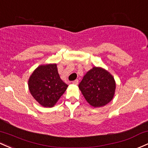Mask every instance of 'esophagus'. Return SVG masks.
Returning a JSON list of instances; mask_svg holds the SVG:
<instances>
[{
    "label": "esophagus",
    "instance_id": "obj_1",
    "mask_svg": "<svg viewBox=\"0 0 148 148\" xmlns=\"http://www.w3.org/2000/svg\"><path fill=\"white\" fill-rule=\"evenodd\" d=\"M73 84H74V85H77L78 84H79V80L78 79H76L75 81H74V82H72Z\"/></svg>",
    "mask_w": 148,
    "mask_h": 148
}]
</instances>
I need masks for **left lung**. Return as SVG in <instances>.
Wrapping results in <instances>:
<instances>
[{"label":"left lung","instance_id":"left-lung-1","mask_svg":"<svg viewBox=\"0 0 148 148\" xmlns=\"http://www.w3.org/2000/svg\"><path fill=\"white\" fill-rule=\"evenodd\" d=\"M79 88L90 106L100 108L113 99L116 82L113 76L106 69L93 66L84 75Z\"/></svg>","mask_w":148,"mask_h":148}]
</instances>
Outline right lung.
I'll return each mask as SVG.
<instances>
[{
	"instance_id": "1",
	"label": "right lung",
	"mask_w": 148,
	"mask_h": 148,
	"mask_svg": "<svg viewBox=\"0 0 148 148\" xmlns=\"http://www.w3.org/2000/svg\"><path fill=\"white\" fill-rule=\"evenodd\" d=\"M29 90L34 98L44 108H53L67 88L60 79L57 64L39 65L28 81Z\"/></svg>"
}]
</instances>
